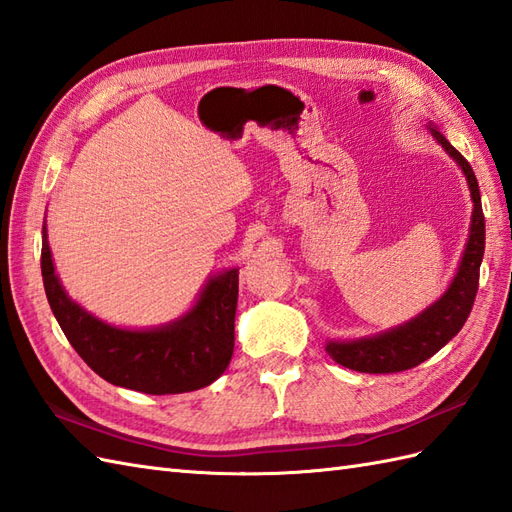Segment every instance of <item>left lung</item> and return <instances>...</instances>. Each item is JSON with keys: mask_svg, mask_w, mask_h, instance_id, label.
<instances>
[{"mask_svg": "<svg viewBox=\"0 0 512 512\" xmlns=\"http://www.w3.org/2000/svg\"><path fill=\"white\" fill-rule=\"evenodd\" d=\"M428 130L432 139L460 167L467 180L473 202L469 239L465 243L463 256H460L452 282L447 284L443 295L434 299L428 308H423L419 315L400 323V326L376 332L371 336L326 343V352L334 363L347 369L360 373H395L417 367L423 360H428L439 352L445 343L454 339L460 328L465 326L473 299H476L480 265L484 256V215L478 180L473 176V169L463 158V154L445 139L432 121L428 123Z\"/></svg>", "mask_w": 512, "mask_h": 512, "instance_id": "left-lung-1", "label": "left lung"}]
</instances>
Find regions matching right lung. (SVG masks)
I'll list each match as a JSON object with an SVG mask.
<instances>
[{"mask_svg":"<svg viewBox=\"0 0 512 512\" xmlns=\"http://www.w3.org/2000/svg\"><path fill=\"white\" fill-rule=\"evenodd\" d=\"M41 271L47 302L73 350L106 382L149 395H176L213 384L234 352L239 269L213 271L193 306L152 328H123L73 302L62 286L43 221Z\"/></svg>","mask_w":512,"mask_h":512,"instance_id":"add662e5","label":"right lung"}]
</instances>
